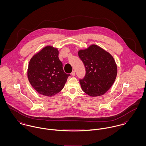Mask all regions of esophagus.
<instances>
[{
	"instance_id": "34e87169",
	"label": "esophagus",
	"mask_w": 146,
	"mask_h": 146,
	"mask_svg": "<svg viewBox=\"0 0 146 146\" xmlns=\"http://www.w3.org/2000/svg\"><path fill=\"white\" fill-rule=\"evenodd\" d=\"M71 75H72V76H75V71H73L71 72Z\"/></svg>"
}]
</instances>
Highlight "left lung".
Here are the masks:
<instances>
[{
	"label": "left lung",
	"instance_id": "obj_1",
	"mask_svg": "<svg viewBox=\"0 0 146 146\" xmlns=\"http://www.w3.org/2000/svg\"><path fill=\"white\" fill-rule=\"evenodd\" d=\"M78 54L86 71L83 79L79 80L83 90L92 97L104 94L117 75V66L113 57L96 45L79 50Z\"/></svg>",
	"mask_w": 146,
	"mask_h": 146
}]
</instances>
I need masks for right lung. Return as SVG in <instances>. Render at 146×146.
I'll return each instance as SVG.
<instances>
[{"label": "right lung", "instance_id": "right-lung-1", "mask_svg": "<svg viewBox=\"0 0 146 146\" xmlns=\"http://www.w3.org/2000/svg\"><path fill=\"white\" fill-rule=\"evenodd\" d=\"M70 76L63 71L57 49L51 46L44 48L35 54L29 64V82L35 90L44 96L51 97L59 93Z\"/></svg>", "mask_w": 146, "mask_h": 146}]
</instances>
